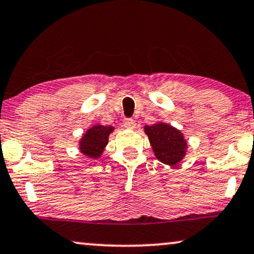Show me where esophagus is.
<instances>
[{"label": "esophagus", "mask_w": 254, "mask_h": 254, "mask_svg": "<svg viewBox=\"0 0 254 254\" xmlns=\"http://www.w3.org/2000/svg\"><path fill=\"white\" fill-rule=\"evenodd\" d=\"M123 125L127 127V129H134V127H136V122L131 120V118H125L123 122Z\"/></svg>", "instance_id": "1"}]
</instances>
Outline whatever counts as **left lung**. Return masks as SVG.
Wrapping results in <instances>:
<instances>
[{
    "mask_svg": "<svg viewBox=\"0 0 254 254\" xmlns=\"http://www.w3.org/2000/svg\"><path fill=\"white\" fill-rule=\"evenodd\" d=\"M145 133L156 158L168 165H176L184 158L186 140L181 131L165 123L146 125Z\"/></svg>",
    "mask_w": 254,
    "mask_h": 254,
    "instance_id": "1",
    "label": "left lung"
}]
</instances>
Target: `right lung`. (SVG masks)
I'll return each instance as SVG.
<instances>
[{
	"label": "right lung",
	"instance_id": "add662e5",
	"mask_svg": "<svg viewBox=\"0 0 254 254\" xmlns=\"http://www.w3.org/2000/svg\"><path fill=\"white\" fill-rule=\"evenodd\" d=\"M114 131L112 127H103V125H95L90 127L86 132L83 134L81 142H79V149L84 156L89 158H98L104 151L105 145L108 144L109 134Z\"/></svg>",
	"mask_w": 254,
	"mask_h": 254
}]
</instances>
